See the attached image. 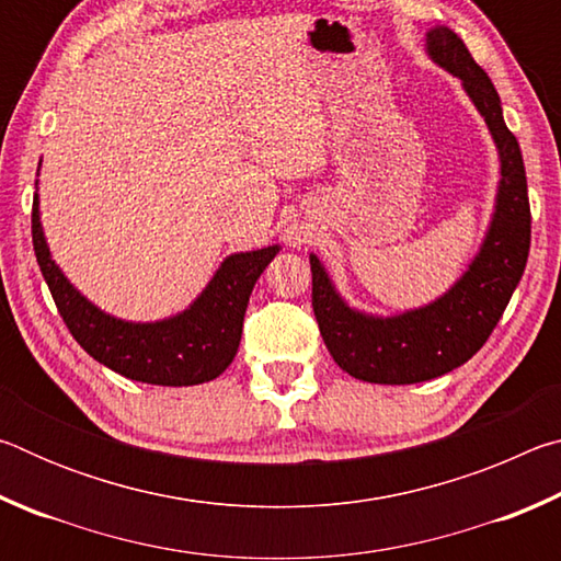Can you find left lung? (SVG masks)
<instances>
[{
    "label": "left lung",
    "instance_id": "1",
    "mask_svg": "<svg viewBox=\"0 0 561 561\" xmlns=\"http://www.w3.org/2000/svg\"><path fill=\"white\" fill-rule=\"evenodd\" d=\"M435 64L458 76L500 150V190L490 230L478 257L458 284L428 307L401 317L378 319L348 309L331 287L329 274L311 254V307L321 339L339 368L368 383H421L438 378L472 358L497 327L512 291L525 272L531 215L527 175L519 144L502 118L490 76L480 69L468 46L448 26L428 32Z\"/></svg>",
    "mask_w": 561,
    "mask_h": 561
}]
</instances>
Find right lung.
<instances>
[{"label": "right lung", "instance_id": "add662e5", "mask_svg": "<svg viewBox=\"0 0 561 561\" xmlns=\"http://www.w3.org/2000/svg\"><path fill=\"white\" fill-rule=\"evenodd\" d=\"M32 242L56 309L81 348L111 371L153 386H197L213 381L232 364L254 282L279 252V247H264L232 254L183 314L156 324H133L103 314L56 267L42 232L36 195Z\"/></svg>", "mask_w": 561, "mask_h": 561}]
</instances>
